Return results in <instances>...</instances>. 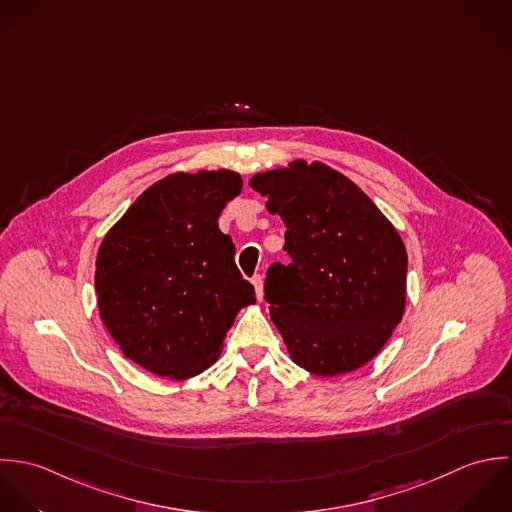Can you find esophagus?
Here are the masks:
<instances>
[{
    "label": "esophagus",
    "mask_w": 512,
    "mask_h": 512,
    "mask_svg": "<svg viewBox=\"0 0 512 512\" xmlns=\"http://www.w3.org/2000/svg\"><path fill=\"white\" fill-rule=\"evenodd\" d=\"M251 283H253V287H255L257 299L261 301V299H263V277H261V275H255V277L251 279Z\"/></svg>",
    "instance_id": "1"
}]
</instances>
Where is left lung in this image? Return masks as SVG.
<instances>
[{
	"mask_svg": "<svg viewBox=\"0 0 512 512\" xmlns=\"http://www.w3.org/2000/svg\"><path fill=\"white\" fill-rule=\"evenodd\" d=\"M249 186L287 227L291 263L269 267L265 301L291 360L322 378L362 368L406 312L408 253L398 229L322 162L293 160Z\"/></svg>",
	"mask_w": 512,
	"mask_h": 512,
	"instance_id": "8db88e82",
	"label": "left lung"
}]
</instances>
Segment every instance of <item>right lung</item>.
Segmentation results:
<instances>
[{"label": "right lung", "mask_w": 512, "mask_h": 512, "mask_svg": "<svg viewBox=\"0 0 512 512\" xmlns=\"http://www.w3.org/2000/svg\"><path fill=\"white\" fill-rule=\"evenodd\" d=\"M233 170L170 174L144 190L106 231L97 253L99 314L140 368L188 380L215 364L255 289L235 265L217 219L241 192Z\"/></svg>", "instance_id": "add662e5"}]
</instances>
